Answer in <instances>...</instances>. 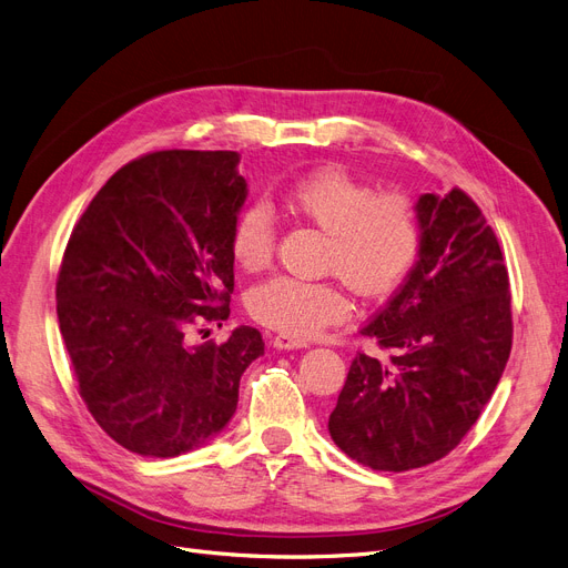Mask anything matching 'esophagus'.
Masks as SVG:
<instances>
[{
  "label": "esophagus",
  "mask_w": 568,
  "mask_h": 568,
  "mask_svg": "<svg viewBox=\"0 0 568 568\" xmlns=\"http://www.w3.org/2000/svg\"><path fill=\"white\" fill-rule=\"evenodd\" d=\"M271 345H274L276 351H294V348H306V343H304V341L290 338V336H283V334H278V336L271 338Z\"/></svg>",
  "instance_id": "obj_1"
}]
</instances>
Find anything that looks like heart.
Instances as JSON below:
<instances>
[{
    "instance_id": "b5f03b06",
    "label": "heart",
    "mask_w": 568,
    "mask_h": 568,
    "mask_svg": "<svg viewBox=\"0 0 568 568\" xmlns=\"http://www.w3.org/2000/svg\"><path fill=\"white\" fill-rule=\"evenodd\" d=\"M287 209L329 236L325 268L362 297L397 290L420 255L423 230L402 192H381L343 169H320L285 192ZM276 248V220L264 204L245 206L232 230L230 253L241 271L264 268ZM248 313L260 325L306 341L348 317L351 302L332 281L276 276L255 285Z\"/></svg>"
}]
</instances>
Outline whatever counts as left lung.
Wrapping results in <instances>:
<instances>
[{
  "instance_id": "obj_1",
  "label": "left lung",
  "mask_w": 568,
  "mask_h": 568,
  "mask_svg": "<svg viewBox=\"0 0 568 568\" xmlns=\"http://www.w3.org/2000/svg\"><path fill=\"white\" fill-rule=\"evenodd\" d=\"M415 211L420 255L362 329L387 359L357 353L329 415L336 446L374 471H410L457 448L513 345L508 271L476 202L453 187L423 194Z\"/></svg>"
}]
</instances>
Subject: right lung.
Segmentation results:
<instances>
[{
    "label": "right lung",
    "mask_w": 568,
    "mask_h": 568,
    "mask_svg": "<svg viewBox=\"0 0 568 568\" xmlns=\"http://www.w3.org/2000/svg\"><path fill=\"white\" fill-rule=\"evenodd\" d=\"M234 151H160L106 181L73 227L58 320L79 392L115 443L176 457L223 429L239 381L264 355L255 327L192 345L223 325L234 292L232 230L245 202Z\"/></svg>",
    "instance_id": "add662e5"
}]
</instances>
